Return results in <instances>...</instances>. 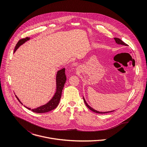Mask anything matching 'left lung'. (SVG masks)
Wrapping results in <instances>:
<instances>
[{"instance_id": "1", "label": "left lung", "mask_w": 147, "mask_h": 147, "mask_svg": "<svg viewBox=\"0 0 147 147\" xmlns=\"http://www.w3.org/2000/svg\"><path fill=\"white\" fill-rule=\"evenodd\" d=\"M114 39L115 40V42H116V43H117V44H119V45H125V46H128V45H127V44H126V43H125V42H123L121 39H119V38H114ZM83 100H84V102H85V104L86 106H87V107H88L90 110H91L92 111H94V112H95V113H98V114H104V113H110V112L114 111H106V112H100V111H97V110H96L93 109V108H92L89 105H88V104L86 103V102L85 101V100L84 98H83Z\"/></svg>"}]
</instances>
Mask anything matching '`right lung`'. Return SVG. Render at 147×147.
I'll list each match as a JSON object with an SVG mask.
<instances>
[{
  "instance_id": "obj_1",
  "label": "right lung",
  "mask_w": 147,
  "mask_h": 147,
  "mask_svg": "<svg viewBox=\"0 0 147 147\" xmlns=\"http://www.w3.org/2000/svg\"><path fill=\"white\" fill-rule=\"evenodd\" d=\"M29 39H30V38L26 37L25 38H22L21 40H20L16 45V47L14 50V53L16 51V50L18 49V47L20 45L23 44L24 43H25L26 41L29 40ZM56 80H57V90H56V92H55L54 96L51 98V100L45 105L38 107L36 109H32L31 110L32 111H33L34 113H46L49 111H51V110L55 109L58 106V105L59 104V101L61 100V98L62 92L63 90V87H64V84L66 81V76L65 74V68H63L58 71L57 74ZM16 97L17 99L18 100V101L21 103V104H22L21 103V101L18 98V97L16 96ZM27 108L28 109L30 110V108H28V107H27Z\"/></svg>"
}]
</instances>
